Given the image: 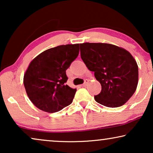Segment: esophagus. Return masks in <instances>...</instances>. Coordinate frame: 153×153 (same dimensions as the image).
<instances>
[{"instance_id":"esophagus-1","label":"esophagus","mask_w":153,"mask_h":153,"mask_svg":"<svg viewBox=\"0 0 153 153\" xmlns=\"http://www.w3.org/2000/svg\"><path fill=\"white\" fill-rule=\"evenodd\" d=\"M88 83H89V81L88 80V79H85V81H84V83H83V84L81 85V86H82V87H85L88 85Z\"/></svg>"}]
</instances>
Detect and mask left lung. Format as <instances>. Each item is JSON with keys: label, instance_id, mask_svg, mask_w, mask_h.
<instances>
[{"label": "left lung", "instance_id": "left-lung-1", "mask_svg": "<svg viewBox=\"0 0 153 153\" xmlns=\"http://www.w3.org/2000/svg\"><path fill=\"white\" fill-rule=\"evenodd\" d=\"M81 58L94 72L102 85L95 101L107 107H119L129 100L137 89L139 69L127 50L106 43L80 44Z\"/></svg>", "mask_w": 153, "mask_h": 153}]
</instances>
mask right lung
<instances>
[{
  "label": "right lung",
  "instance_id": "add662e5",
  "mask_svg": "<svg viewBox=\"0 0 153 153\" xmlns=\"http://www.w3.org/2000/svg\"><path fill=\"white\" fill-rule=\"evenodd\" d=\"M79 44L60 45L39 54L24 76L29 99L44 111L55 113L72 102L76 89L66 84V70L77 58Z\"/></svg>",
  "mask_w": 153,
  "mask_h": 153
}]
</instances>
